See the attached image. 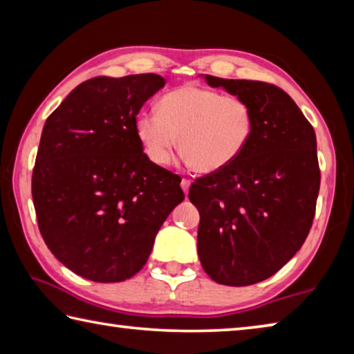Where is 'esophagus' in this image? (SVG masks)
<instances>
[{"label": "esophagus", "instance_id": "obj_1", "mask_svg": "<svg viewBox=\"0 0 354 354\" xmlns=\"http://www.w3.org/2000/svg\"><path fill=\"white\" fill-rule=\"evenodd\" d=\"M181 187H183V190H184V194L187 195V194H189V187H190V179L183 178V179H181Z\"/></svg>", "mask_w": 354, "mask_h": 354}]
</instances>
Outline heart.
Wrapping results in <instances>:
<instances>
[{"label":"heart","mask_w":354,"mask_h":354,"mask_svg":"<svg viewBox=\"0 0 354 354\" xmlns=\"http://www.w3.org/2000/svg\"><path fill=\"white\" fill-rule=\"evenodd\" d=\"M253 128L247 101L192 84L164 95L159 111H142L134 120L137 139L153 164H169L179 145L200 173L220 171L241 158Z\"/></svg>","instance_id":"b5f03b06"}]
</instances>
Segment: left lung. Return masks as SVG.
<instances>
[{"instance_id": "1", "label": "left lung", "mask_w": 354, "mask_h": 354, "mask_svg": "<svg viewBox=\"0 0 354 354\" xmlns=\"http://www.w3.org/2000/svg\"><path fill=\"white\" fill-rule=\"evenodd\" d=\"M205 80L247 101L254 128L241 158L190 185L200 212L198 257L215 283L256 284L295 256L313 226L320 189L315 133L273 84Z\"/></svg>"}]
</instances>
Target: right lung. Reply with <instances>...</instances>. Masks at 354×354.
<instances>
[{
    "mask_svg": "<svg viewBox=\"0 0 354 354\" xmlns=\"http://www.w3.org/2000/svg\"><path fill=\"white\" fill-rule=\"evenodd\" d=\"M165 86L154 73L97 76L46 118L32 171V200L46 247L80 277L120 283L140 270L181 179L153 164L136 115Z\"/></svg>",
    "mask_w": 354,
    "mask_h": 354,
    "instance_id": "1",
    "label": "right lung"
}]
</instances>
